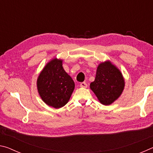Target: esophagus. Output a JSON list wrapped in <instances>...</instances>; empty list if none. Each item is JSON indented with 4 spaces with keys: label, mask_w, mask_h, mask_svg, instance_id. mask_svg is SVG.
I'll use <instances>...</instances> for the list:
<instances>
[{
    "label": "esophagus",
    "mask_w": 153,
    "mask_h": 153,
    "mask_svg": "<svg viewBox=\"0 0 153 153\" xmlns=\"http://www.w3.org/2000/svg\"><path fill=\"white\" fill-rule=\"evenodd\" d=\"M79 86L81 88H87V84L86 82H82L80 83Z\"/></svg>",
    "instance_id": "obj_1"
}]
</instances>
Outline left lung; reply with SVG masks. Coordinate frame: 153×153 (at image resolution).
<instances>
[{"instance_id":"obj_1","label":"left lung","mask_w":153,"mask_h":153,"mask_svg":"<svg viewBox=\"0 0 153 153\" xmlns=\"http://www.w3.org/2000/svg\"><path fill=\"white\" fill-rule=\"evenodd\" d=\"M125 87V79L115 65L109 60L99 63L95 79L90 88L101 104L110 105L120 98Z\"/></svg>"}]
</instances>
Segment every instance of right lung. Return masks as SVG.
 Masks as SVG:
<instances>
[{
  "mask_svg": "<svg viewBox=\"0 0 153 153\" xmlns=\"http://www.w3.org/2000/svg\"><path fill=\"white\" fill-rule=\"evenodd\" d=\"M36 86L44 102L50 107L59 108L70 99L75 83L64 70L63 60L55 57L48 61L40 71Z\"/></svg>",
  "mask_w": 153,
  "mask_h": 153,
  "instance_id": "1",
  "label": "right lung"
}]
</instances>
